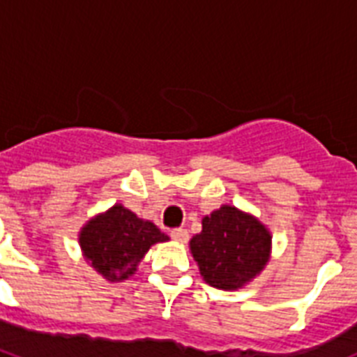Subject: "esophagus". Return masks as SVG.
<instances>
[{"instance_id": "obj_1", "label": "esophagus", "mask_w": 357, "mask_h": 357, "mask_svg": "<svg viewBox=\"0 0 357 357\" xmlns=\"http://www.w3.org/2000/svg\"><path fill=\"white\" fill-rule=\"evenodd\" d=\"M170 237H172L174 241H178V243H187L189 234H187V229L176 228V229H170Z\"/></svg>"}]
</instances>
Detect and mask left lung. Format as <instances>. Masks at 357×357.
<instances>
[{"label": "left lung", "instance_id": "left-lung-1", "mask_svg": "<svg viewBox=\"0 0 357 357\" xmlns=\"http://www.w3.org/2000/svg\"><path fill=\"white\" fill-rule=\"evenodd\" d=\"M200 274L211 287L238 289L263 271L271 252V234L259 220L222 206L202 220L190 241Z\"/></svg>", "mask_w": 357, "mask_h": 357}]
</instances>
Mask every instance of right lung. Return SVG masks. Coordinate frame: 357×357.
<instances>
[{
	"instance_id": "obj_1",
	"label": "right lung",
	"mask_w": 357,
	"mask_h": 357,
	"mask_svg": "<svg viewBox=\"0 0 357 357\" xmlns=\"http://www.w3.org/2000/svg\"><path fill=\"white\" fill-rule=\"evenodd\" d=\"M167 238L155 224L137 218L126 207L114 206L86 224L79 243L92 266L111 282H119L133 274L151 244Z\"/></svg>"
}]
</instances>
